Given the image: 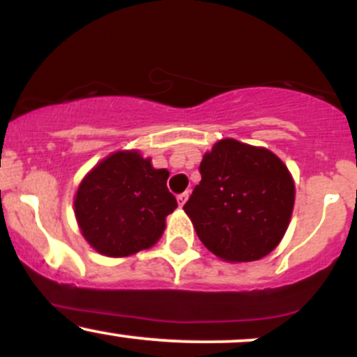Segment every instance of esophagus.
Wrapping results in <instances>:
<instances>
[{
  "instance_id": "1",
  "label": "esophagus",
  "mask_w": 357,
  "mask_h": 357,
  "mask_svg": "<svg viewBox=\"0 0 357 357\" xmlns=\"http://www.w3.org/2000/svg\"><path fill=\"white\" fill-rule=\"evenodd\" d=\"M188 198H190V192H188V191H184V192H181V195H178V203H179V206H183V204L188 202Z\"/></svg>"
}]
</instances>
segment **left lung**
<instances>
[{
	"instance_id": "8db88e82",
	"label": "left lung",
	"mask_w": 357,
	"mask_h": 357,
	"mask_svg": "<svg viewBox=\"0 0 357 357\" xmlns=\"http://www.w3.org/2000/svg\"><path fill=\"white\" fill-rule=\"evenodd\" d=\"M184 211L203 245L227 261H253L282 240L296 188L275 154L223 139L204 154Z\"/></svg>"
}]
</instances>
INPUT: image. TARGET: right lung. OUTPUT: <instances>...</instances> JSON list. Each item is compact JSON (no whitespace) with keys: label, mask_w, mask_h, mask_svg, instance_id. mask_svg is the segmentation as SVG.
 <instances>
[{"label":"right lung","mask_w":357,"mask_h":357,"mask_svg":"<svg viewBox=\"0 0 357 357\" xmlns=\"http://www.w3.org/2000/svg\"><path fill=\"white\" fill-rule=\"evenodd\" d=\"M166 169L136 151L109 155L85 176L75 196V216L85 240L107 257H127L149 248L178 208Z\"/></svg>","instance_id":"1"}]
</instances>
